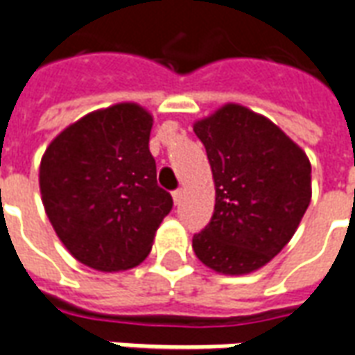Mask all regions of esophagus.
<instances>
[{
	"label": "esophagus",
	"mask_w": 355,
	"mask_h": 355,
	"mask_svg": "<svg viewBox=\"0 0 355 355\" xmlns=\"http://www.w3.org/2000/svg\"><path fill=\"white\" fill-rule=\"evenodd\" d=\"M172 197H173V202H175V205H180V202H182V198H183V191L175 189L172 193Z\"/></svg>",
	"instance_id": "1"
}]
</instances>
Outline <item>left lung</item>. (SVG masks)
I'll return each mask as SVG.
<instances>
[{
    "label": "left lung",
    "mask_w": 355,
    "mask_h": 355,
    "mask_svg": "<svg viewBox=\"0 0 355 355\" xmlns=\"http://www.w3.org/2000/svg\"><path fill=\"white\" fill-rule=\"evenodd\" d=\"M195 133L212 168L216 205L193 250L223 275L256 271L291 241L310 205V160L273 122L241 105L197 122Z\"/></svg>",
    "instance_id": "left-lung-1"
}]
</instances>
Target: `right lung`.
<instances>
[{"instance_id":"add662e5","label":"right lung","mask_w":355,"mask_h":355,"mask_svg":"<svg viewBox=\"0 0 355 355\" xmlns=\"http://www.w3.org/2000/svg\"><path fill=\"white\" fill-rule=\"evenodd\" d=\"M150 128L147 110L120 103L80 118L45 149V214L67 250L93 270L141 263L172 210V195L157 183Z\"/></svg>"}]
</instances>
